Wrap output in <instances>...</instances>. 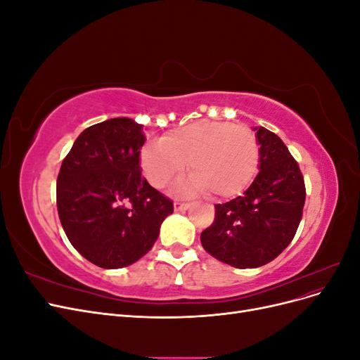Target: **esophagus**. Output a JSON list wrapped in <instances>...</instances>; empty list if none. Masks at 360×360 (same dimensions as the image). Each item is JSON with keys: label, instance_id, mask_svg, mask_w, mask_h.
<instances>
[{"label": "esophagus", "instance_id": "1", "mask_svg": "<svg viewBox=\"0 0 360 360\" xmlns=\"http://www.w3.org/2000/svg\"><path fill=\"white\" fill-rule=\"evenodd\" d=\"M189 207H191V204H188V202H181V201L174 202V210L176 212H184V210H188Z\"/></svg>", "mask_w": 360, "mask_h": 360}]
</instances>
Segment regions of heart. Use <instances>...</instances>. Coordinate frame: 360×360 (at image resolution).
Returning a JSON list of instances; mask_svg holds the SVG:
<instances>
[{"instance_id":"1","label":"heart","mask_w":360,"mask_h":360,"mask_svg":"<svg viewBox=\"0 0 360 360\" xmlns=\"http://www.w3.org/2000/svg\"><path fill=\"white\" fill-rule=\"evenodd\" d=\"M259 160L255 135L245 126L200 120L172 129L160 143L143 147L141 169L155 188L162 189L186 167L192 176L180 181L181 195L212 192L216 198H233L254 180Z\"/></svg>"}]
</instances>
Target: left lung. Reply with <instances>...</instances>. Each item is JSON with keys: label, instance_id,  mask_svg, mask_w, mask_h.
I'll list each match as a JSON object with an SVG mask.
<instances>
[{"label": "left lung", "instance_id": "left-lung-1", "mask_svg": "<svg viewBox=\"0 0 360 360\" xmlns=\"http://www.w3.org/2000/svg\"><path fill=\"white\" fill-rule=\"evenodd\" d=\"M259 172L243 197L216 204L213 224L201 233L202 248L237 269L261 267L292 240L302 219L304 181L282 139L255 127Z\"/></svg>", "mask_w": 360, "mask_h": 360}]
</instances>
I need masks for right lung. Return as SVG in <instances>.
<instances>
[{"label": "right lung", "instance_id": "right-lung-1", "mask_svg": "<svg viewBox=\"0 0 360 360\" xmlns=\"http://www.w3.org/2000/svg\"><path fill=\"white\" fill-rule=\"evenodd\" d=\"M143 126L118 117L86 127L64 158L57 209L69 242L102 269L134 264L153 248L172 201L141 176Z\"/></svg>", "mask_w": 360, "mask_h": 360}]
</instances>
